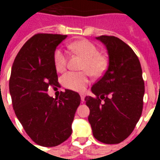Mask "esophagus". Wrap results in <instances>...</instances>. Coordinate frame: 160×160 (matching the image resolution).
Returning <instances> with one entry per match:
<instances>
[{"label": "esophagus", "instance_id": "34e87169", "mask_svg": "<svg viewBox=\"0 0 160 160\" xmlns=\"http://www.w3.org/2000/svg\"><path fill=\"white\" fill-rule=\"evenodd\" d=\"M80 98H81V101L84 102V101H85V94L81 92V93H80Z\"/></svg>", "mask_w": 160, "mask_h": 160}]
</instances>
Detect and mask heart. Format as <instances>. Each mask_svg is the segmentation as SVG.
<instances>
[{
	"label": "heart",
	"mask_w": 160,
	"mask_h": 160,
	"mask_svg": "<svg viewBox=\"0 0 160 160\" xmlns=\"http://www.w3.org/2000/svg\"><path fill=\"white\" fill-rule=\"evenodd\" d=\"M68 48L85 58L82 69L88 71L94 76L103 74L107 68V61L98 55V49L93 43L87 40L72 42ZM54 63L58 72H62L67 68L68 56L62 49H57L54 52ZM90 82L88 72H68L62 77V83L65 87L73 91H83Z\"/></svg>",
	"instance_id": "obj_1"
}]
</instances>
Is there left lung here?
Returning a JSON list of instances; mask_svg holds the SVG:
<instances>
[{
  "mask_svg": "<svg viewBox=\"0 0 160 160\" xmlns=\"http://www.w3.org/2000/svg\"><path fill=\"white\" fill-rule=\"evenodd\" d=\"M106 48L107 70L87 96L88 121L93 136L105 144H118L134 130L143 108L145 93L141 63L127 43L113 36L95 38Z\"/></svg>",
  "mask_w": 160,
  "mask_h": 160,
  "instance_id": "obj_1",
  "label": "left lung"
}]
</instances>
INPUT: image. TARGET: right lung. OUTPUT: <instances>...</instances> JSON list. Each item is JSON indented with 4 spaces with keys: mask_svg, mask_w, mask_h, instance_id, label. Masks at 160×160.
Returning <instances> with one entry per match:
<instances>
[{
    "mask_svg": "<svg viewBox=\"0 0 160 160\" xmlns=\"http://www.w3.org/2000/svg\"><path fill=\"white\" fill-rule=\"evenodd\" d=\"M67 37L34 35L20 49L11 70L13 111L26 134L42 147H56L69 137L80 104V95L73 91L65 90L57 98L47 93L49 87L58 85L54 52Z\"/></svg>",
    "mask_w": 160,
    "mask_h": 160,
    "instance_id": "add662e5",
    "label": "right lung"
}]
</instances>
